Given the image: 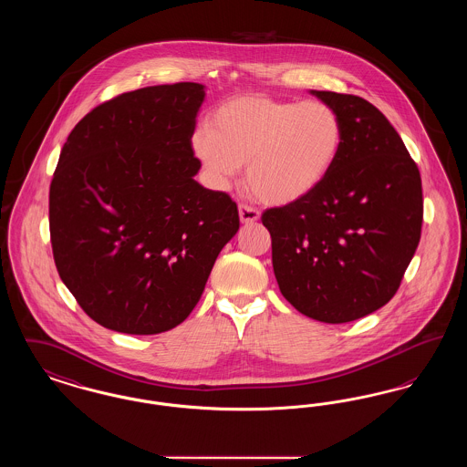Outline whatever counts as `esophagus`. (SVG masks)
Returning a JSON list of instances; mask_svg holds the SVG:
<instances>
[{
    "instance_id": "34e87169",
    "label": "esophagus",
    "mask_w": 467,
    "mask_h": 467,
    "mask_svg": "<svg viewBox=\"0 0 467 467\" xmlns=\"http://www.w3.org/2000/svg\"><path fill=\"white\" fill-rule=\"evenodd\" d=\"M238 210H240V221L244 223H255L261 217V212L254 206H248V204H240Z\"/></svg>"
}]
</instances>
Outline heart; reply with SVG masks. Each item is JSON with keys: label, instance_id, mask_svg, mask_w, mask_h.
<instances>
[{"label": "heart", "instance_id": "1", "mask_svg": "<svg viewBox=\"0 0 467 467\" xmlns=\"http://www.w3.org/2000/svg\"><path fill=\"white\" fill-rule=\"evenodd\" d=\"M343 147V122L324 101H284L246 94L221 105L192 134V150L217 183L244 168L246 187L267 204L311 194Z\"/></svg>", "mask_w": 467, "mask_h": 467}]
</instances>
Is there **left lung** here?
I'll return each instance as SVG.
<instances>
[{
	"label": "left lung",
	"instance_id": "8db88e82",
	"mask_svg": "<svg viewBox=\"0 0 467 467\" xmlns=\"http://www.w3.org/2000/svg\"><path fill=\"white\" fill-rule=\"evenodd\" d=\"M343 122L327 178L303 200L269 208L280 292L326 324L362 318L398 292L422 231V180L387 117L354 94L311 90Z\"/></svg>",
	"mask_w": 467,
	"mask_h": 467
}]
</instances>
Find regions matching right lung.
Returning a JSON list of instances; mask_svg holds the SVG:
<instances>
[{
	"label": "right lung",
	"instance_id": "obj_1",
	"mask_svg": "<svg viewBox=\"0 0 467 467\" xmlns=\"http://www.w3.org/2000/svg\"><path fill=\"white\" fill-rule=\"evenodd\" d=\"M204 88L124 92L67 136L48 194L57 273L99 326L159 334L200 301L238 206L200 185L192 134Z\"/></svg>",
	"mask_w": 467,
	"mask_h": 467
}]
</instances>
